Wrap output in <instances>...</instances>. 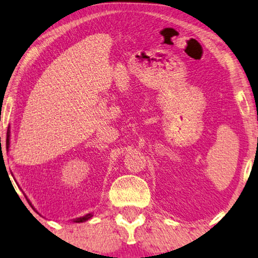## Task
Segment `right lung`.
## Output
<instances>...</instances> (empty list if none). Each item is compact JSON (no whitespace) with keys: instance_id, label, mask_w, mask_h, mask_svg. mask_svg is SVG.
Wrapping results in <instances>:
<instances>
[{"instance_id":"add662e5","label":"right lung","mask_w":258,"mask_h":258,"mask_svg":"<svg viewBox=\"0 0 258 258\" xmlns=\"http://www.w3.org/2000/svg\"><path fill=\"white\" fill-rule=\"evenodd\" d=\"M9 137H10V130L8 128V130H7V146H8V147H9ZM91 216H93V215L88 214V215H86V216H83V217L76 218V220H74V222H76V223H81V222H84V221L89 220Z\"/></svg>"}]
</instances>
